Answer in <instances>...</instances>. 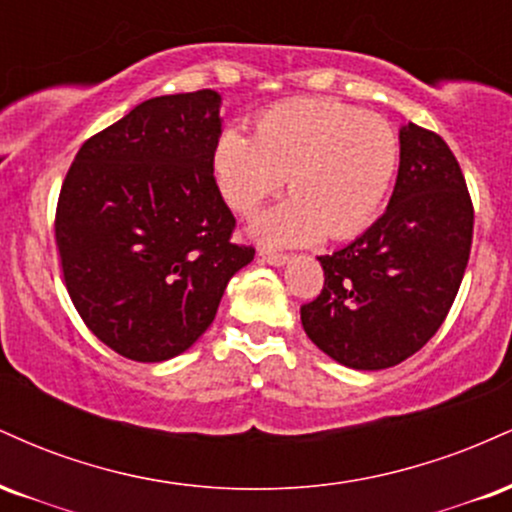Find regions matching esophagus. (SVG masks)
I'll return each instance as SVG.
<instances>
[{
  "instance_id": "34e87169",
  "label": "esophagus",
  "mask_w": 512,
  "mask_h": 512,
  "mask_svg": "<svg viewBox=\"0 0 512 512\" xmlns=\"http://www.w3.org/2000/svg\"><path fill=\"white\" fill-rule=\"evenodd\" d=\"M260 257H262V262L272 264V267H284V264L289 262V255H284V252L267 250V248H260Z\"/></svg>"
}]
</instances>
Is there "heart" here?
<instances>
[{
	"mask_svg": "<svg viewBox=\"0 0 512 512\" xmlns=\"http://www.w3.org/2000/svg\"><path fill=\"white\" fill-rule=\"evenodd\" d=\"M399 166V139L383 117L332 98L276 105L255 137L231 127L211 156L221 197L250 214L281 185L291 197L262 211L250 233L269 245L342 240L378 216Z\"/></svg>",
	"mask_w": 512,
	"mask_h": 512,
	"instance_id": "1",
	"label": "heart"
}]
</instances>
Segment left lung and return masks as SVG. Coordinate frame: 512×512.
<instances>
[{"mask_svg":"<svg viewBox=\"0 0 512 512\" xmlns=\"http://www.w3.org/2000/svg\"><path fill=\"white\" fill-rule=\"evenodd\" d=\"M474 211L438 134L399 127L390 204L363 236L320 255L325 286L301 308L317 349L354 370L397 366L443 325L467 269Z\"/></svg>","mask_w":512,"mask_h":512,"instance_id":"1","label":"left lung"}]
</instances>
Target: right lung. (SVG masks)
<instances>
[{
  "label": "right lung",
  "instance_id": "right-lung-1",
  "mask_svg": "<svg viewBox=\"0 0 512 512\" xmlns=\"http://www.w3.org/2000/svg\"><path fill=\"white\" fill-rule=\"evenodd\" d=\"M221 132L211 88L149 98L69 168L55 221L64 281L88 330L120 356L161 363L190 349L255 257L231 243L236 219L211 168Z\"/></svg>",
  "mask_w": 512,
  "mask_h": 512
}]
</instances>
